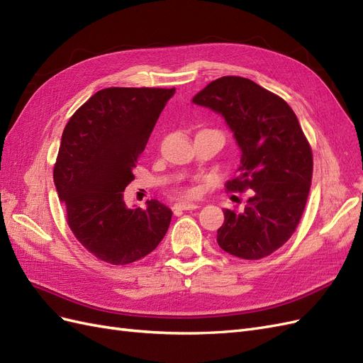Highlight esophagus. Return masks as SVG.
<instances>
[{
    "mask_svg": "<svg viewBox=\"0 0 363 363\" xmlns=\"http://www.w3.org/2000/svg\"><path fill=\"white\" fill-rule=\"evenodd\" d=\"M196 207H199V206L194 204V203H175L174 207H172V211H174V213H182L183 211H195Z\"/></svg>",
    "mask_w": 363,
    "mask_h": 363,
    "instance_id": "1",
    "label": "esophagus"
}]
</instances>
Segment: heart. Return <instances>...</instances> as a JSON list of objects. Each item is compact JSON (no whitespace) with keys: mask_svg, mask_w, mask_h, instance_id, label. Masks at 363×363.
Wrapping results in <instances>:
<instances>
[{"mask_svg":"<svg viewBox=\"0 0 363 363\" xmlns=\"http://www.w3.org/2000/svg\"><path fill=\"white\" fill-rule=\"evenodd\" d=\"M177 194H179V195H182V196H186V199H191V196L194 195V192H192L191 189H188V188L179 189V191H177Z\"/></svg>","mask_w":363,"mask_h":363,"instance_id":"1","label":"heart"}]
</instances>
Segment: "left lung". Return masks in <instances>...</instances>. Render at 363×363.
I'll return each mask as SVG.
<instances>
[{
  "mask_svg": "<svg viewBox=\"0 0 363 363\" xmlns=\"http://www.w3.org/2000/svg\"><path fill=\"white\" fill-rule=\"evenodd\" d=\"M223 115L242 151L228 192H248L242 212L224 208L218 245L228 255L259 260L294 235L311 191L313 157L289 104L244 77L208 83L192 100Z\"/></svg>",
  "mask_w": 363,
  "mask_h": 363,
  "instance_id": "left-lung-1",
  "label": "left lung"
}]
</instances>
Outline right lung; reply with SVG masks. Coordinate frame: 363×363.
<instances>
[{"instance_id":"obj_1","label":"right lung","mask_w":363,"mask_h":363,"mask_svg":"<svg viewBox=\"0 0 363 363\" xmlns=\"http://www.w3.org/2000/svg\"><path fill=\"white\" fill-rule=\"evenodd\" d=\"M162 87H107L69 118L54 184L77 240L96 259L128 265L167 235L172 212L157 200L128 208L124 191L159 115L174 95Z\"/></svg>"}]
</instances>
